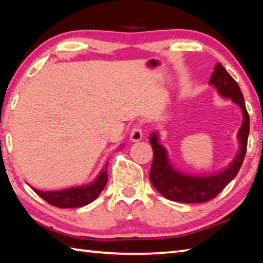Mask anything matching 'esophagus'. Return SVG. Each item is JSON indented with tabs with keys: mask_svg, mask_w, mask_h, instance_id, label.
I'll return each instance as SVG.
<instances>
[{
	"mask_svg": "<svg viewBox=\"0 0 263 263\" xmlns=\"http://www.w3.org/2000/svg\"><path fill=\"white\" fill-rule=\"evenodd\" d=\"M143 135H142V130L139 126H135L132 128V131L130 133V140L132 142H138L140 141L142 139Z\"/></svg>",
	"mask_w": 263,
	"mask_h": 263,
	"instance_id": "1",
	"label": "esophagus"
}]
</instances>
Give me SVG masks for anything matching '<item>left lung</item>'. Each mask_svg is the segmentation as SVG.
<instances>
[{
	"instance_id": "left-lung-1",
	"label": "left lung",
	"mask_w": 263,
	"mask_h": 263,
	"mask_svg": "<svg viewBox=\"0 0 263 263\" xmlns=\"http://www.w3.org/2000/svg\"><path fill=\"white\" fill-rule=\"evenodd\" d=\"M209 85L214 87L220 97L232 99L242 110V125L237 132L238 150L234 159L225 168L212 174H191L182 172L173 165L168 152L160 143L159 131L149 137L154 152V160L150 168V182L166 199L184 203H200L214 199L228 183H231L241 168L247 154L250 132V117L243 93L237 82L233 79L220 63L215 65Z\"/></svg>"
}]
</instances>
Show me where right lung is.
<instances>
[{"label":"right lung","mask_w":263,"mask_h":263,"mask_svg":"<svg viewBox=\"0 0 263 263\" xmlns=\"http://www.w3.org/2000/svg\"><path fill=\"white\" fill-rule=\"evenodd\" d=\"M121 148H123V144L120 149ZM107 166L108 161L105 164L93 181L83 184V185H76L62 190H53V191L39 190L33 186H31V189L46 202L58 206V208H79V206L87 205L92 202L103 191L106 183H107Z\"/></svg>","instance_id":"obj_1"}]
</instances>
